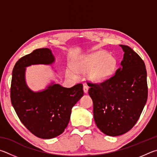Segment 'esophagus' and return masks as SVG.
Returning a JSON list of instances; mask_svg holds the SVG:
<instances>
[{
  "mask_svg": "<svg viewBox=\"0 0 157 157\" xmlns=\"http://www.w3.org/2000/svg\"><path fill=\"white\" fill-rule=\"evenodd\" d=\"M88 90H89V87L87 86V85H84L83 86V91L85 93H87L88 92Z\"/></svg>",
  "mask_w": 157,
  "mask_h": 157,
  "instance_id": "obj_1",
  "label": "esophagus"
}]
</instances>
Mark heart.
<instances>
[{"label":"heart","mask_w":157,"mask_h":157,"mask_svg":"<svg viewBox=\"0 0 157 157\" xmlns=\"http://www.w3.org/2000/svg\"><path fill=\"white\" fill-rule=\"evenodd\" d=\"M114 59L108 56L106 52L101 51L87 56L77 62L74 65V70L78 74H86L90 71L93 80L102 82L112 76L115 68ZM70 74L76 76L74 71H70Z\"/></svg>","instance_id":"obj_1"}]
</instances>
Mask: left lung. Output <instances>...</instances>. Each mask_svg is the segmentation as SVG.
<instances>
[{"instance_id":"8db88e82","label":"left lung","mask_w":157,"mask_h":157,"mask_svg":"<svg viewBox=\"0 0 157 157\" xmlns=\"http://www.w3.org/2000/svg\"><path fill=\"white\" fill-rule=\"evenodd\" d=\"M124 52L121 67L99 84L88 83L96 125L106 135H121L134 127L147 98V71L144 60L130 47Z\"/></svg>"}]
</instances>
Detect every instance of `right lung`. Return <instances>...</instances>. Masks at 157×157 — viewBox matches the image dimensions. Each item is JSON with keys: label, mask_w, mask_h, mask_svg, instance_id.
<instances>
[{"label": "right lung", "mask_w": 157, "mask_h": 157, "mask_svg": "<svg viewBox=\"0 0 157 157\" xmlns=\"http://www.w3.org/2000/svg\"><path fill=\"white\" fill-rule=\"evenodd\" d=\"M54 56L48 48L36 49L19 59L13 67L11 83V102L22 123L40 139L61 134L70 121L71 108L83 96V84L67 88L52 83L45 90L34 92L27 86L26 67L50 65Z\"/></svg>", "instance_id": "obj_1"}]
</instances>
